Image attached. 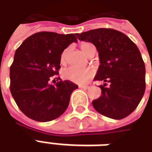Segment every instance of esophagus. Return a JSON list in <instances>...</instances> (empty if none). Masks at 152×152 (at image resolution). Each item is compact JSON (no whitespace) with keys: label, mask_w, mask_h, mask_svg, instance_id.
I'll use <instances>...</instances> for the list:
<instances>
[{"label":"esophagus","mask_w":152,"mask_h":152,"mask_svg":"<svg viewBox=\"0 0 152 152\" xmlns=\"http://www.w3.org/2000/svg\"><path fill=\"white\" fill-rule=\"evenodd\" d=\"M79 88H80V89H88L89 88V86H80Z\"/></svg>","instance_id":"1"}]
</instances>
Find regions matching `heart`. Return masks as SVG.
I'll use <instances>...</instances> for the list:
<instances>
[{"mask_svg":"<svg viewBox=\"0 0 152 152\" xmlns=\"http://www.w3.org/2000/svg\"><path fill=\"white\" fill-rule=\"evenodd\" d=\"M92 44L89 42H85L81 44V50L83 52L86 53V55H88L89 53V49L92 46ZM69 52V48H67L66 50H63V52L60 56V62L62 64H65L66 63L67 59V54ZM94 70L91 67L88 68H80L77 66H71L66 67L63 71V76L64 79L68 80L72 82L76 83V84H85L88 82L89 80L94 76Z\"/></svg>","mask_w":152,"mask_h":152,"instance_id":"1","label":"heart"}]
</instances>
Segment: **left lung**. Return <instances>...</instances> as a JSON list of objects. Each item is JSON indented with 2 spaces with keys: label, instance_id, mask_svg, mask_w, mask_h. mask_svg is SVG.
<instances>
[{
  "label": "left lung",
  "instance_id": "8db88e82",
  "mask_svg": "<svg viewBox=\"0 0 152 152\" xmlns=\"http://www.w3.org/2000/svg\"><path fill=\"white\" fill-rule=\"evenodd\" d=\"M76 36L94 44L99 52L100 65L94 80L105 83L99 86L102 96L93 101L94 109L115 120L128 116L139 104L146 89L145 64L137 45L126 35L111 28Z\"/></svg>",
  "mask_w": 152,
  "mask_h": 152
}]
</instances>
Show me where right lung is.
Segmentation results:
<instances>
[{"instance_id": "right-lung-1", "label": "right lung", "mask_w": 152, "mask_h": 152, "mask_svg": "<svg viewBox=\"0 0 152 152\" xmlns=\"http://www.w3.org/2000/svg\"><path fill=\"white\" fill-rule=\"evenodd\" d=\"M76 41L74 34L40 31L27 38L17 49L10 69V89L18 108L28 117L47 122L66 110L71 94L78 86L59 77L54 85L49 81L58 74L63 50Z\"/></svg>"}]
</instances>
